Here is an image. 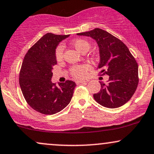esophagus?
<instances>
[{
	"instance_id": "obj_1",
	"label": "esophagus",
	"mask_w": 154,
	"mask_h": 154,
	"mask_svg": "<svg viewBox=\"0 0 154 154\" xmlns=\"http://www.w3.org/2000/svg\"><path fill=\"white\" fill-rule=\"evenodd\" d=\"M77 84H85V83H87V81L85 80H79V81H77L76 82Z\"/></svg>"
}]
</instances>
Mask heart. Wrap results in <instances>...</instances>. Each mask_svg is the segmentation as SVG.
<instances>
[{"label": "heart", "instance_id": "obj_1", "mask_svg": "<svg viewBox=\"0 0 154 154\" xmlns=\"http://www.w3.org/2000/svg\"><path fill=\"white\" fill-rule=\"evenodd\" d=\"M72 44L77 51L80 53H86L90 48V44L88 40L85 38H76L72 42ZM64 57V45L59 44L55 49V58L57 61H62ZM90 69L88 64H80L75 65L70 68V75L74 78L81 79L86 77L87 73Z\"/></svg>", "mask_w": 154, "mask_h": 154}]
</instances>
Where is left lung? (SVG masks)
<instances>
[{
	"label": "left lung",
	"mask_w": 154,
	"mask_h": 154,
	"mask_svg": "<svg viewBox=\"0 0 154 154\" xmlns=\"http://www.w3.org/2000/svg\"><path fill=\"white\" fill-rule=\"evenodd\" d=\"M77 35L90 36L100 48L98 69L102 75H109L108 83L100 82L101 89L93 97L108 108L119 107L132 97L138 85V66L127 46L113 35L101 29H95Z\"/></svg>",
	"instance_id": "obj_1"
}]
</instances>
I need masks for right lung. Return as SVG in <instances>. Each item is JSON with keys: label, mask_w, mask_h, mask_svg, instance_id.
<instances>
[{"label": "right lung", "mask_w": 154, "mask_h": 154, "mask_svg": "<svg viewBox=\"0 0 154 154\" xmlns=\"http://www.w3.org/2000/svg\"><path fill=\"white\" fill-rule=\"evenodd\" d=\"M69 35L47 33L28 50L19 73V84L31 108L44 115L59 112L71 101L75 82L66 80L59 86L51 82L52 66L57 64L55 49Z\"/></svg>", "instance_id": "add662e5"}]
</instances>
